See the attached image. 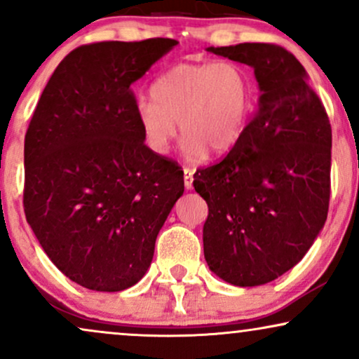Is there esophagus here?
<instances>
[{"mask_svg":"<svg viewBox=\"0 0 359 359\" xmlns=\"http://www.w3.org/2000/svg\"><path fill=\"white\" fill-rule=\"evenodd\" d=\"M183 172H184V187H187V189H191L193 188V175L194 171L191 170V168H183Z\"/></svg>","mask_w":359,"mask_h":359,"instance_id":"1","label":"esophagus"}]
</instances>
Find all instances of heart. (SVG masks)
I'll use <instances>...</instances> for the list:
<instances>
[{
	"label": "heart",
	"instance_id": "1",
	"mask_svg": "<svg viewBox=\"0 0 359 359\" xmlns=\"http://www.w3.org/2000/svg\"><path fill=\"white\" fill-rule=\"evenodd\" d=\"M253 96V78L238 61L181 63L153 83V101H138L136 118L146 144L158 154L168 153L180 121L184 156L200 163L210 149L228 153L241 140Z\"/></svg>",
	"mask_w": 359,
	"mask_h": 359
}]
</instances>
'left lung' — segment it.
Returning a JSON list of instances; mask_svg holds the SVG:
<instances>
[{
    "label": "left lung",
    "mask_w": 359,
    "mask_h": 359,
    "mask_svg": "<svg viewBox=\"0 0 359 359\" xmlns=\"http://www.w3.org/2000/svg\"><path fill=\"white\" fill-rule=\"evenodd\" d=\"M255 68L258 111L241 140L194 172L205 198L208 266L234 286L276 280L303 259L325 226L331 189V125L294 55L271 43L208 48Z\"/></svg>",
    "instance_id": "1"
}]
</instances>
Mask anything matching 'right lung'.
<instances>
[{"instance_id":"obj_1","label":"right lung","mask_w":359,"mask_h":359,"mask_svg":"<svg viewBox=\"0 0 359 359\" xmlns=\"http://www.w3.org/2000/svg\"><path fill=\"white\" fill-rule=\"evenodd\" d=\"M178 41L83 44L57 65L25 136L26 221L55 266L95 291L148 271L184 191L178 163L144 144L131 85Z\"/></svg>"}]
</instances>
